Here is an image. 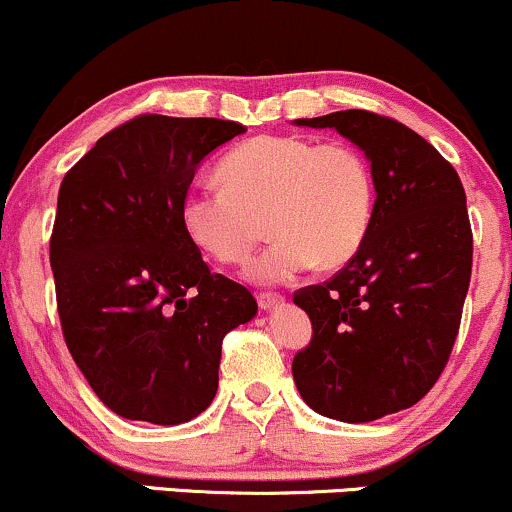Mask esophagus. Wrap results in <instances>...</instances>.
I'll use <instances>...</instances> for the list:
<instances>
[{
  "mask_svg": "<svg viewBox=\"0 0 512 512\" xmlns=\"http://www.w3.org/2000/svg\"><path fill=\"white\" fill-rule=\"evenodd\" d=\"M257 303H260L262 310H274L276 305L284 303V296H279V293H272V291H264V293H257Z\"/></svg>",
  "mask_w": 512,
  "mask_h": 512,
  "instance_id": "esophagus-1",
  "label": "esophagus"
}]
</instances>
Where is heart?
Masks as SVG:
<instances>
[{
  "label": "heart",
  "mask_w": 512,
  "mask_h": 512,
  "mask_svg": "<svg viewBox=\"0 0 512 512\" xmlns=\"http://www.w3.org/2000/svg\"><path fill=\"white\" fill-rule=\"evenodd\" d=\"M223 185H195L182 199V228L216 262L240 264L269 231L276 240L248 276L281 284L310 267L339 269L366 243L375 175L361 149L293 134H264L228 151Z\"/></svg>",
  "instance_id": "1"
}]
</instances>
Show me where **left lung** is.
<instances>
[{
    "mask_svg": "<svg viewBox=\"0 0 512 512\" xmlns=\"http://www.w3.org/2000/svg\"><path fill=\"white\" fill-rule=\"evenodd\" d=\"M337 129L368 158L375 216L363 248L330 281L296 291L313 322L293 358L303 402L366 424L409 409L448 363L472 276V228L455 168L414 129L368 110L293 120Z\"/></svg>",
    "mask_w": 512,
    "mask_h": 512,
    "instance_id": "1",
    "label": "left lung"
}]
</instances>
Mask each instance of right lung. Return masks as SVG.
I'll return each instance as SVG.
<instances>
[{"label":"right lung","mask_w":512,"mask_h":512,"mask_svg":"<svg viewBox=\"0 0 512 512\" xmlns=\"http://www.w3.org/2000/svg\"><path fill=\"white\" fill-rule=\"evenodd\" d=\"M245 127L142 115L64 175L50 238L57 310L74 363L117 416L178 426L209 407L221 342L257 315L211 274L182 228V199L211 151Z\"/></svg>","instance_id":"right-lung-1"}]
</instances>
